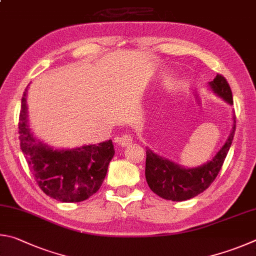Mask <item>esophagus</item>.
Listing matches in <instances>:
<instances>
[{
    "mask_svg": "<svg viewBox=\"0 0 256 256\" xmlns=\"http://www.w3.org/2000/svg\"><path fill=\"white\" fill-rule=\"evenodd\" d=\"M118 142L121 146L126 147L127 145L132 144V142H134V137L132 135H129V134H124V135L119 138Z\"/></svg>",
    "mask_w": 256,
    "mask_h": 256,
    "instance_id": "esophagus-1",
    "label": "esophagus"
}]
</instances>
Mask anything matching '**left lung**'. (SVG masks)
Returning <instances> with one entry per match:
<instances>
[{
	"mask_svg": "<svg viewBox=\"0 0 256 256\" xmlns=\"http://www.w3.org/2000/svg\"><path fill=\"white\" fill-rule=\"evenodd\" d=\"M210 85L214 93L224 100L230 104L234 103L230 84L222 74H217ZM235 129L236 126L234 124L230 138L217 155L207 164L196 168H183L166 158L155 155L150 150H147L145 176L152 191L163 199L184 201L208 189L225 162L235 135Z\"/></svg>",
	"mask_w": 256,
	"mask_h": 256,
	"instance_id": "1",
	"label": "left lung"
}]
</instances>
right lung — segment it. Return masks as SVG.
<instances>
[{"instance_id": "right-lung-1", "label": "right lung", "mask_w": 256, "mask_h": 256, "mask_svg": "<svg viewBox=\"0 0 256 256\" xmlns=\"http://www.w3.org/2000/svg\"><path fill=\"white\" fill-rule=\"evenodd\" d=\"M26 88L21 98L19 140L31 173L44 194L62 202H80L100 189L114 155L112 140L68 150L37 142L26 120Z\"/></svg>"}]
</instances>
